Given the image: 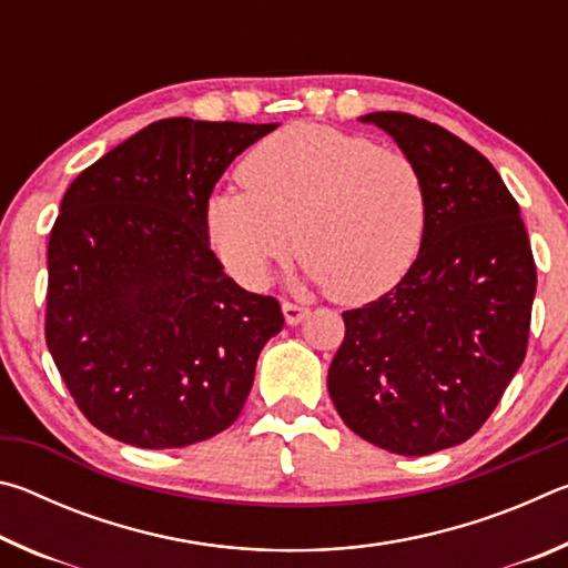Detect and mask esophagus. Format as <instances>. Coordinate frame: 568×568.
I'll return each instance as SVG.
<instances>
[{
  "label": "esophagus",
  "instance_id": "1",
  "mask_svg": "<svg viewBox=\"0 0 568 568\" xmlns=\"http://www.w3.org/2000/svg\"><path fill=\"white\" fill-rule=\"evenodd\" d=\"M283 315H285L287 325H297L307 315V307L291 303V301H283Z\"/></svg>",
  "mask_w": 568,
  "mask_h": 568
}]
</instances>
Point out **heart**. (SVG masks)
Returning <instances> with one entry per match:
<instances>
[{"mask_svg": "<svg viewBox=\"0 0 568 568\" xmlns=\"http://www.w3.org/2000/svg\"><path fill=\"white\" fill-rule=\"evenodd\" d=\"M237 175L245 187L215 192L205 225L240 283L265 285L295 243L307 281L331 285L343 303H368L416 263L428 190L416 162L398 150L303 122L257 142Z\"/></svg>", "mask_w": 568, "mask_h": 568, "instance_id": "heart-1", "label": "heart"}]
</instances>
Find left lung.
Returning a JSON list of instances; mask_svg holds the SVG:
<instances>
[{"instance_id":"left-lung-1","label":"left lung","mask_w":568,"mask_h":568,"mask_svg":"<svg viewBox=\"0 0 568 568\" xmlns=\"http://www.w3.org/2000/svg\"><path fill=\"white\" fill-rule=\"evenodd\" d=\"M423 172L428 227L403 281L355 311L328 371L353 434L400 456L458 446L526 358L536 265L521 210L478 150L406 112L361 118Z\"/></svg>"}]
</instances>
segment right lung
<instances>
[{
	"mask_svg": "<svg viewBox=\"0 0 568 568\" xmlns=\"http://www.w3.org/2000/svg\"><path fill=\"white\" fill-rule=\"evenodd\" d=\"M275 128L152 122L67 187L47 247L44 338L102 434L182 448L243 410L285 321L275 297L225 275L205 210L230 162Z\"/></svg>",
	"mask_w": 568,
	"mask_h": 568,
	"instance_id": "1",
	"label": "right lung"
}]
</instances>
